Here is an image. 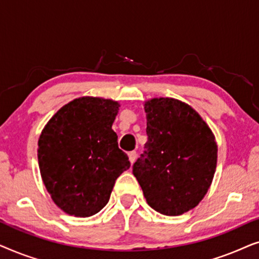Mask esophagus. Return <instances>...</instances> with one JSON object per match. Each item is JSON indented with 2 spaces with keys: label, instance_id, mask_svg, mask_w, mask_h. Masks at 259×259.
<instances>
[{
  "label": "esophagus",
  "instance_id": "1",
  "mask_svg": "<svg viewBox=\"0 0 259 259\" xmlns=\"http://www.w3.org/2000/svg\"><path fill=\"white\" fill-rule=\"evenodd\" d=\"M128 158H130L131 164H133V162L136 161V158H137V152H136V151L130 152V153H128Z\"/></svg>",
  "mask_w": 259,
  "mask_h": 259
}]
</instances>
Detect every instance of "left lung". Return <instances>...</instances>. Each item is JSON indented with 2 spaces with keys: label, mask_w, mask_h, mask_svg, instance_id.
Instances as JSON below:
<instances>
[{
  "label": "left lung",
  "mask_w": 259,
  "mask_h": 259,
  "mask_svg": "<svg viewBox=\"0 0 259 259\" xmlns=\"http://www.w3.org/2000/svg\"><path fill=\"white\" fill-rule=\"evenodd\" d=\"M145 112L147 143L133 175L153 210L183 214L199 204L213 179L214 136L192 107L176 99H152Z\"/></svg>",
  "instance_id": "left-lung-1"
}]
</instances>
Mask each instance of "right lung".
<instances>
[{"label": "right lung", "instance_id": "right-lung-1", "mask_svg": "<svg viewBox=\"0 0 259 259\" xmlns=\"http://www.w3.org/2000/svg\"><path fill=\"white\" fill-rule=\"evenodd\" d=\"M119 104L84 97L60 109L38 139L45 186L66 213L90 217L108 203L115 180L131 162L112 130Z\"/></svg>", "mask_w": 259, "mask_h": 259}]
</instances>
